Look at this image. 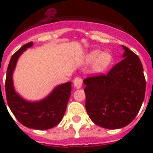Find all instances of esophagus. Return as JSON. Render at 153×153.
Masks as SVG:
<instances>
[{
    "label": "esophagus",
    "instance_id": "esophagus-1",
    "mask_svg": "<svg viewBox=\"0 0 153 153\" xmlns=\"http://www.w3.org/2000/svg\"><path fill=\"white\" fill-rule=\"evenodd\" d=\"M82 83H83V79H81L80 77H76L75 79H74V85L75 86L76 88H80L81 86H82Z\"/></svg>",
    "mask_w": 153,
    "mask_h": 153
}]
</instances>
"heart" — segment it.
<instances>
[{"label":"heart","mask_w":153,"mask_h":153,"mask_svg":"<svg viewBox=\"0 0 153 153\" xmlns=\"http://www.w3.org/2000/svg\"><path fill=\"white\" fill-rule=\"evenodd\" d=\"M86 63H93V70L95 73H102L109 67L111 63L112 56L109 53H102L98 50H95L90 52L85 56Z\"/></svg>","instance_id":"heart-1"}]
</instances>
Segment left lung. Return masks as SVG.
Instances as JSON below:
<instances>
[{
	"label": "left lung",
	"mask_w": 153,
	"mask_h": 153,
	"mask_svg": "<svg viewBox=\"0 0 153 153\" xmlns=\"http://www.w3.org/2000/svg\"><path fill=\"white\" fill-rule=\"evenodd\" d=\"M123 59L107 74L88 76L86 85V112L97 125L120 129L137 116L146 93V79L140 58L128 47Z\"/></svg>",
	"instance_id": "8db88e82"
}]
</instances>
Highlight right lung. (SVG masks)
<instances>
[{
    "instance_id": "1",
    "label": "right lung",
    "mask_w": 153,
    "mask_h": 153,
    "mask_svg": "<svg viewBox=\"0 0 153 153\" xmlns=\"http://www.w3.org/2000/svg\"><path fill=\"white\" fill-rule=\"evenodd\" d=\"M33 42L24 44L11 56L7 70L5 91L7 102L19 122L34 129H48L56 126L63 119L71 93V82L59 85L45 99L37 102H30L21 97L14 90L13 72L19 56Z\"/></svg>"
}]
</instances>
